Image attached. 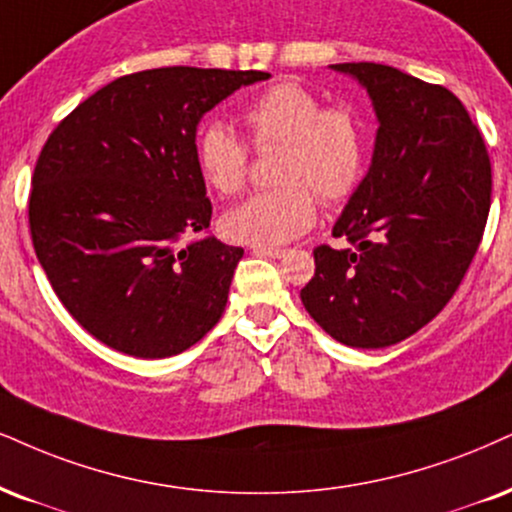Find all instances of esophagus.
Returning <instances> with one entry per match:
<instances>
[{
	"instance_id": "esophagus-1",
	"label": "esophagus",
	"mask_w": 512,
	"mask_h": 512,
	"mask_svg": "<svg viewBox=\"0 0 512 512\" xmlns=\"http://www.w3.org/2000/svg\"><path fill=\"white\" fill-rule=\"evenodd\" d=\"M256 256H268V258H285L287 249H275V246H256Z\"/></svg>"
}]
</instances>
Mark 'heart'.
Wrapping results in <instances>:
<instances>
[{"instance_id": "1", "label": "heart", "mask_w": 512, "mask_h": 512, "mask_svg": "<svg viewBox=\"0 0 512 512\" xmlns=\"http://www.w3.org/2000/svg\"><path fill=\"white\" fill-rule=\"evenodd\" d=\"M242 121L258 149L282 147L275 163L280 187L258 192L223 216L232 242L275 246L304 235L318 199L342 201L361 180L368 130L351 106H330L299 82H277L251 99ZM201 178L218 194H237L246 182L249 149L235 130L208 121L197 135Z\"/></svg>"}]
</instances>
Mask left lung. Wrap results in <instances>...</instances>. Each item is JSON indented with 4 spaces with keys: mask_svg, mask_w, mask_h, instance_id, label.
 <instances>
[{
    "mask_svg": "<svg viewBox=\"0 0 512 512\" xmlns=\"http://www.w3.org/2000/svg\"><path fill=\"white\" fill-rule=\"evenodd\" d=\"M368 92L377 116L368 173L332 227L353 249L318 246L301 289L332 339L384 349L451 301L482 242L491 163L456 94L382 63H332Z\"/></svg>",
    "mask_w": 512,
    "mask_h": 512,
    "instance_id": "left-lung-1",
    "label": "left lung"
}]
</instances>
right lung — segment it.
<instances>
[{
  "label": "right lung",
  "mask_w": 512,
  "mask_h": 512,
  "mask_svg": "<svg viewBox=\"0 0 512 512\" xmlns=\"http://www.w3.org/2000/svg\"><path fill=\"white\" fill-rule=\"evenodd\" d=\"M263 71L170 66L109 82L42 147L28 218L40 266L66 311L111 349L168 358L225 311L242 246L204 232L211 201L197 125Z\"/></svg>",
  "instance_id": "1"
}]
</instances>
